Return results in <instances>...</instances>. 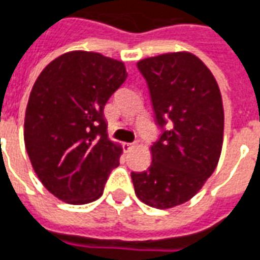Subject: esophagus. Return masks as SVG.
<instances>
[{
	"label": "esophagus",
	"instance_id": "esophagus-1",
	"mask_svg": "<svg viewBox=\"0 0 260 260\" xmlns=\"http://www.w3.org/2000/svg\"><path fill=\"white\" fill-rule=\"evenodd\" d=\"M134 147V143H123V148L124 151H130Z\"/></svg>",
	"mask_w": 260,
	"mask_h": 260
}]
</instances>
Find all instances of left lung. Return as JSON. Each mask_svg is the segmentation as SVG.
Instances as JSON below:
<instances>
[{"mask_svg": "<svg viewBox=\"0 0 260 260\" xmlns=\"http://www.w3.org/2000/svg\"><path fill=\"white\" fill-rule=\"evenodd\" d=\"M155 121L161 128L146 171L132 173L136 195L154 208H173L194 197L214 173L222 148L223 107L214 75L187 53L140 60Z\"/></svg>", "mask_w": 260, "mask_h": 260, "instance_id": "obj_1", "label": "left lung"}]
</instances>
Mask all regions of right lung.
I'll return each mask as SVG.
<instances>
[{
    "label": "right lung",
    "instance_id": "add662e5",
    "mask_svg": "<svg viewBox=\"0 0 260 260\" xmlns=\"http://www.w3.org/2000/svg\"><path fill=\"white\" fill-rule=\"evenodd\" d=\"M127 78L123 62L69 52L45 68L32 87L24 140L38 178L59 200H98L121 148L107 136L105 106Z\"/></svg>",
    "mask_w": 260,
    "mask_h": 260
}]
</instances>
